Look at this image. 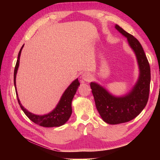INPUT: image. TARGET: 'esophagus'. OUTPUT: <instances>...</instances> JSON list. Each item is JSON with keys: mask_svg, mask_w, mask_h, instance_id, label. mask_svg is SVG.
<instances>
[{"mask_svg": "<svg viewBox=\"0 0 160 160\" xmlns=\"http://www.w3.org/2000/svg\"><path fill=\"white\" fill-rule=\"evenodd\" d=\"M82 79L87 81V82H89V81H90L92 80V76L90 73H88V72H85V73H83L82 75Z\"/></svg>", "mask_w": 160, "mask_h": 160, "instance_id": "34e87169", "label": "esophagus"}]
</instances>
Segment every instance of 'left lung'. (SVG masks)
I'll list each match as a JSON object with an SVG mask.
<instances>
[{
  "instance_id": "1",
  "label": "left lung",
  "mask_w": 160,
  "mask_h": 160,
  "mask_svg": "<svg viewBox=\"0 0 160 160\" xmlns=\"http://www.w3.org/2000/svg\"><path fill=\"white\" fill-rule=\"evenodd\" d=\"M116 29L127 37L128 44L136 55L140 68V76L136 85L126 96L116 97L95 82L90 87L97 109L105 122L118 124L132 120L142 112L147 104L150 85V67L144 50L136 38L118 25Z\"/></svg>"
}]
</instances>
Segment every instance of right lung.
<instances>
[{"label": "right lung", "mask_w": 160, "mask_h": 160, "mask_svg": "<svg viewBox=\"0 0 160 160\" xmlns=\"http://www.w3.org/2000/svg\"><path fill=\"white\" fill-rule=\"evenodd\" d=\"M23 47L24 46L22 47L20 51H19L17 63H16L14 70V85L16 92H17L15 82L16 74H17L18 72L19 63H20V54ZM80 82L79 81H78V79L75 80L73 82L70 84L68 88L66 89V90L64 92L60 101H59L58 104H57V106H56L55 109H54L51 112L48 113V114L43 116L35 115L34 113H32L28 112V110L22 106L21 103L18 97V93L16 94H17L18 101L21 107V109H22L24 113H25V115L28 116L32 121H33L34 123L43 127H48V128H50V127H58L63 125L64 123H66L70 117V116H71V102L72 99H73L75 94L76 93V91L78 90V88Z\"/></svg>", "instance_id": "add662e5"}]
</instances>
